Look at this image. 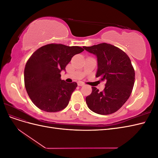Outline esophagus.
Here are the masks:
<instances>
[{"label": "esophagus", "mask_w": 158, "mask_h": 158, "mask_svg": "<svg viewBox=\"0 0 158 158\" xmlns=\"http://www.w3.org/2000/svg\"><path fill=\"white\" fill-rule=\"evenodd\" d=\"M78 85H79V86H82V85H84V84L83 82H78Z\"/></svg>", "instance_id": "1"}]
</instances>
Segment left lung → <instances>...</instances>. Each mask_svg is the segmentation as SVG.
<instances>
[{"mask_svg": "<svg viewBox=\"0 0 158 158\" xmlns=\"http://www.w3.org/2000/svg\"><path fill=\"white\" fill-rule=\"evenodd\" d=\"M83 48L97 56L95 76L106 81L103 92L92 87V94L85 98L88 108L99 114L116 112L130 97L135 84V73L131 59L121 49L106 43Z\"/></svg>", "mask_w": 158, "mask_h": 158, "instance_id": "1", "label": "left lung"}]
</instances>
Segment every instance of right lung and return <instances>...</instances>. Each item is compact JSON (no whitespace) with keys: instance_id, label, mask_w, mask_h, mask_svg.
<instances>
[{"instance_id":"obj_1","label":"right lung","mask_w":158,"mask_h":158,"mask_svg":"<svg viewBox=\"0 0 158 158\" xmlns=\"http://www.w3.org/2000/svg\"><path fill=\"white\" fill-rule=\"evenodd\" d=\"M84 49L78 46L48 44L36 50L24 69L27 93L35 106L47 112H57L68 106L77 83L60 79V72L73 56Z\"/></svg>"}]
</instances>
